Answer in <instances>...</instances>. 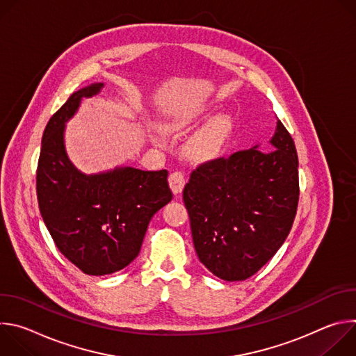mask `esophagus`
I'll return each mask as SVG.
<instances>
[{"instance_id":"34e87169","label":"esophagus","mask_w":356,"mask_h":356,"mask_svg":"<svg viewBox=\"0 0 356 356\" xmlns=\"http://www.w3.org/2000/svg\"><path fill=\"white\" fill-rule=\"evenodd\" d=\"M186 184V177L181 172H173L170 176H169V186L173 191V194H180L183 191V187Z\"/></svg>"}]
</instances>
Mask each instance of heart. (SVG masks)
I'll use <instances>...</instances> for the list:
<instances>
[{
    "instance_id": "b5f03b06",
    "label": "heart",
    "mask_w": 356,
    "mask_h": 356,
    "mask_svg": "<svg viewBox=\"0 0 356 356\" xmlns=\"http://www.w3.org/2000/svg\"><path fill=\"white\" fill-rule=\"evenodd\" d=\"M207 115L206 108H191L181 113L170 124H168V131L173 134H181L193 128L202 118ZM231 131V121L227 115L220 114L213 117L206 125H202L190 139L188 150L197 158H211L216 156L222 149Z\"/></svg>"
}]
</instances>
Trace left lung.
<instances>
[{
	"instance_id": "left-lung-1",
	"label": "left lung",
	"mask_w": 356,
	"mask_h": 356,
	"mask_svg": "<svg viewBox=\"0 0 356 356\" xmlns=\"http://www.w3.org/2000/svg\"><path fill=\"white\" fill-rule=\"evenodd\" d=\"M269 143L193 170L183 190L197 257L227 282L245 280L284 243L298 202L294 142L277 120Z\"/></svg>"
}]
</instances>
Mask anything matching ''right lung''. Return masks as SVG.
I'll use <instances>...</instances> for the list:
<instances>
[{"label":"right lung","instance_id":"right-lung-1","mask_svg":"<svg viewBox=\"0 0 356 356\" xmlns=\"http://www.w3.org/2000/svg\"><path fill=\"white\" fill-rule=\"evenodd\" d=\"M103 83L73 92L49 120L36 172L39 210L63 255L81 272L104 276L127 268L140 250L149 221L172 200L168 170L131 166L86 175L69 159L66 122Z\"/></svg>","mask_w":356,"mask_h":356}]
</instances>
